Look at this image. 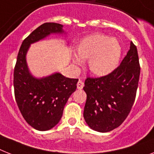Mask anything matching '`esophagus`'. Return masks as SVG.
<instances>
[{
  "instance_id": "34e87169",
  "label": "esophagus",
  "mask_w": 154,
  "mask_h": 154,
  "mask_svg": "<svg viewBox=\"0 0 154 154\" xmlns=\"http://www.w3.org/2000/svg\"><path fill=\"white\" fill-rule=\"evenodd\" d=\"M83 86H84V83H83V82L81 81V80H79V81L77 82V88H78L79 90H82V89L83 88Z\"/></svg>"
}]
</instances>
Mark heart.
Listing matches in <instances>:
<instances>
[{
    "instance_id": "b5f03b06",
    "label": "heart",
    "mask_w": 154,
    "mask_h": 154,
    "mask_svg": "<svg viewBox=\"0 0 154 154\" xmlns=\"http://www.w3.org/2000/svg\"><path fill=\"white\" fill-rule=\"evenodd\" d=\"M121 53V45L117 39L97 33L81 40L77 46L79 57L75 55L73 62L79 65L82 63V60L89 59L88 67L91 73L105 76L116 68Z\"/></svg>"
}]
</instances>
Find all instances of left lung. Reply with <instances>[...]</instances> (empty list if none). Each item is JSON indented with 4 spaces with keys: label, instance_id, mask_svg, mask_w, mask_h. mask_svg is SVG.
Segmentation results:
<instances>
[{
    "label": "left lung",
    "instance_id": "left-lung-1",
    "mask_svg": "<svg viewBox=\"0 0 154 154\" xmlns=\"http://www.w3.org/2000/svg\"><path fill=\"white\" fill-rule=\"evenodd\" d=\"M139 75L138 51L131 42L127 56L113 72L100 78H86L83 116L91 129L109 132L121 125L134 104Z\"/></svg>",
    "mask_w": 154,
    "mask_h": 154
}]
</instances>
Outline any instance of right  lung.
Wrapping results in <instances>:
<instances>
[{
  "label": "right lung",
  "instance_id": "obj_1",
  "mask_svg": "<svg viewBox=\"0 0 154 154\" xmlns=\"http://www.w3.org/2000/svg\"><path fill=\"white\" fill-rule=\"evenodd\" d=\"M63 33V25L56 23H45L35 29L23 42L14 69V91L18 107L27 124L41 131L50 130L59 123L79 79L67 78L59 72L35 78L29 71L26 56L31 44L51 34Z\"/></svg>",
  "mask_w": 154,
  "mask_h": 154
}]
</instances>
